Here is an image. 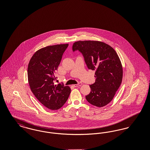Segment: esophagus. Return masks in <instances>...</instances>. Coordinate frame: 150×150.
Wrapping results in <instances>:
<instances>
[{"instance_id": "esophagus-1", "label": "esophagus", "mask_w": 150, "mask_h": 150, "mask_svg": "<svg viewBox=\"0 0 150 150\" xmlns=\"http://www.w3.org/2000/svg\"><path fill=\"white\" fill-rule=\"evenodd\" d=\"M81 85H82V83H79L78 84H75V85H74L73 86H74V87H78V86H80Z\"/></svg>"}]
</instances>
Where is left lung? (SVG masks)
Here are the masks:
<instances>
[{"instance_id":"8db88e82","label":"left lung","mask_w":150,"mask_h":150,"mask_svg":"<svg viewBox=\"0 0 150 150\" xmlns=\"http://www.w3.org/2000/svg\"><path fill=\"white\" fill-rule=\"evenodd\" d=\"M72 50L81 53L88 68L96 71V81L89 86L87 101L97 107L106 106L113 99L122 81V67L117 54L107 44L92 40L75 42Z\"/></svg>"}]
</instances>
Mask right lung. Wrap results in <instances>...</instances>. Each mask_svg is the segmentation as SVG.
Listing matches in <instances>:
<instances>
[{
    "instance_id": "obj_1",
    "label": "right lung",
    "mask_w": 150,
    "mask_h": 150,
    "mask_svg": "<svg viewBox=\"0 0 150 150\" xmlns=\"http://www.w3.org/2000/svg\"><path fill=\"white\" fill-rule=\"evenodd\" d=\"M68 45L57 44L41 48L34 54L28 65L31 91L42 104L52 110L62 107L71 92L69 86L54 83L55 71Z\"/></svg>"
}]
</instances>
